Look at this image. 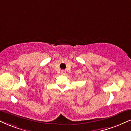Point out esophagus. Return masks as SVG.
Listing matches in <instances>:
<instances>
[{"instance_id":"esophagus-1","label":"esophagus","mask_w":131,"mask_h":131,"mask_svg":"<svg viewBox=\"0 0 131 131\" xmlns=\"http://www.w3.org/2000/svg\"><path fill=\"white\" fill-rule=\"evenodd\" d=\"M66 73V71L64 70H62L61 71V74H63V75H64V74H65Z\"/></svg>"}]
</instances>
